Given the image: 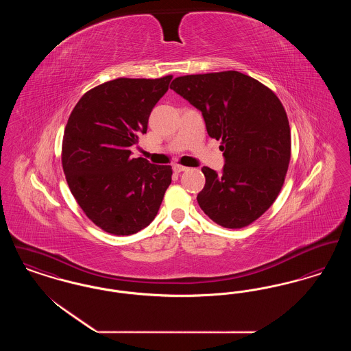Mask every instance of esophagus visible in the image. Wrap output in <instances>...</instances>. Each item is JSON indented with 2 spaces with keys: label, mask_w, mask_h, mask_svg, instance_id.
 Here are the masks:
<instances>
[{
  "label": "esophagus",
  "mask_w": 351,
  "mask_h": 351,
  "mask_svg": "<svg viewBox=\"0 0 351 351\" xmlns=\"http://www.w3.org/2000/svg\"><path fill=\"white\" fill-rule=\"evenodd\" d=\"M172 169L176 172V173H180V172H183V171H186L188 168L184 167V166H180V165H175Z\"/></svg>",
  "instance_id": "esophagus-1"
}]
</instances>
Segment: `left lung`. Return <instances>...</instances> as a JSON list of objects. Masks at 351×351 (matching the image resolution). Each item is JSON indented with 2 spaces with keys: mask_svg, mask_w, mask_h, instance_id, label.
I'll list each match as a JSON object with an SVG mask.
<instances>
[{
  "mask_svg": "<svg viewBox=\"0 0 351 351\" xmlns=\"http://www.w3.org/2000/svg\"><path fill=\"white\" fill-rule=\"evenodd\" d=\"M169 88L200 110L209 136L222 141L221 173L201 168V209L223 228L250 225L276 200L289 165L291 132L282 102L238 71L180 76Z\"/></svg>",
  "mask_w": 351,
  "mask_h": 351,
  "instance_id": "1",
  "label": "left lung"
}]
</instances>
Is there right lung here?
I'll list each match as a JSON object with an SVG mask.
<instances>
[{
	"mask_svg": "<svg viewBox=\"0 0 351 351\" xmlns=\"http://www.w3.org/2000/svg\"><path fill=\"white\" fill-rule=\"evenodd\" d=\"M172 76L116 79L88 90L73 108L63 136L68 186L86 217L102 230L130 235L149 226L171 184V166L132 158L152 108Z\"/></svg>",
	"mask_w": 351,
	"mask_h": 351,
	"instance_id": "right-lung-1",
	"label": "right lung"
}]
</instances>
